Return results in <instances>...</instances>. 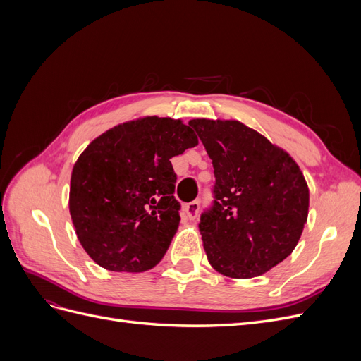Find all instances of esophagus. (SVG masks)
Segmentation results:
<instances>
[{
	"label": "esophagus",
	"instance_id": "34e87169",
	"mask_svg": "<svg viewBox=\"0 0 361 361\" xmlns=\"http://www.w3.org/2000/svg\"><path fill=\"white\" fill-rule=\"evenodd\" d=\"M199 209H200V203L197 200H194L185 206V216H187L190 221H192V220H195V216H197Z\"/></svg>",
	"mask_w": 361,
	"mask_h": 361
}]
</instances>
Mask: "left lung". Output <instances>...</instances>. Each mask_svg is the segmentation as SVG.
I'll use <instances>...</instances> for the list:
<instances>
[{
  "label": "left lung",
  "mask_w": 361,
  "mask_h": 361,
  "mask_svg": "<svg viewBox=\"0 0 361 361\" xmlns=\"http://www.w3.org/2000/svg\"><path fill=\"white\" fill-rule=\"evenodd\" d=\"M212 159L214 204L200 216L207 260L232 279L262 276L297 247L309 187L286 150L238 120L192 118Z\"/></svg>",
  "instance_id": "left-lung-1"
}]
</instances>
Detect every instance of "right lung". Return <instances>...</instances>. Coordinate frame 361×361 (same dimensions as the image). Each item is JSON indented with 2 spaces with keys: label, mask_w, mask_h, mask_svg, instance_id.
I'll use <instances>...</instances> for the list:
<instances>
[{
  "label": "right lung",
  "mask_w": 361,
  "mask_h": 361,
  "mask_svg": "<svg viewBox=\"0 0 361 361\" xmlns=\"http://www.w3.org/2000/svg\"><path fill=\"white\" fill-rule=\"evenodd\" d=\"M199 145L182 120L147 116L94 138L76 159L69 211L85 253L116 272H143L179 227L171 158Z\"/></svg>",
  "instance_id": "obj_1"
}]
</instances>
